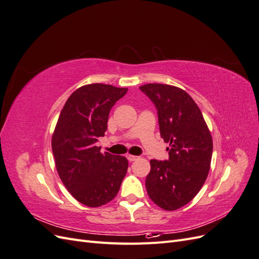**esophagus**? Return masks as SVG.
<instances>
[{
  "label": "esophagus",
  "mask_w": 259,
  "mask_h": 259,
  "mask_svg": "<svg viewBox=\"0 0 259 259\" xmlns=\"http://www.w3.org/2000/svg\"><path fill=\"white\" fill-rule=\"evenodd\" d=\"M138 159H139V156H137V155H131V154L127 155V160H128L130 162L136 161V160H138Z\"/></svg>",
  "instance_id": "obj_1"
}]
</instances>
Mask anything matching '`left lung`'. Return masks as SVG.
<instances>
[{
    "label": "left lung",
    "instance_id": "obj_1",
    "mask_svg": "<svg viewBox=\"0 0 259 259\" xmlns=\"http://www.w3.org/2000/svg\"><path fill=\"white\" fill-rule=\"evenodd\" d=\"M139 90L155 106L161 137L169 144L167 161H150L147 192L156 205L174 210L189 203L204 185L213 140L198 105L185 91L156 83Z\"/></svg>",
    "mask_w": 259,
    "mask_h": 259
}]
</instances>
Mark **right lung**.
I'll return each instance as SVG.
<instances>
[{
    "label": "right lung",
    "mask_w": 259,
    "mask_h": 259,
    "mask_svg": "<svg viewBox=\"0 0 259 259\" xmlns=\"http://www.w3.org/2000/svg\"><path fill=\"white\" fill-rule=\"evenodd\" d=\"M127 89L90 84L68 98L52 138V150L61 182L82 204L97 207L119 192L128 162L122 155L100 153L95 146L105 136L109 112Z\"/></svg>",
    "instance_id": "add662e5"
}]
</instances>
